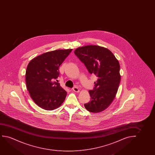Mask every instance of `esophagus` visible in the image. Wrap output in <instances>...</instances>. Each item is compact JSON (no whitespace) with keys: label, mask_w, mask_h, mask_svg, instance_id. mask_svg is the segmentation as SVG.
Segmentation results:
<instances>
[{"label":"esophagus","mask_w":155,"mask_h":155,"mask_svg":"<svg viewBox=\"0 0 155 155\" xmlns=\"http://www.w3.org/2000/svg\"><path fill=\"white\" fill-rule=\"evenodd\" d=\"M72 90L74 91V92H76V93H78L80 91V90L78 88H77L76 87H74L72 88Z\"/></svg>","instance_id":"34e87169"}]
</instances>
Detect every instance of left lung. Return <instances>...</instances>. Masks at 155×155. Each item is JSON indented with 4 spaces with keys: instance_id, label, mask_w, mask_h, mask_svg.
<instances>
[{
    "instance_id": "8db88e82",
    "label": "left lung",
    "mask_w": 155,
    "mask_h": 155,
    "mask_svg": "<svg viewBox=\"0 0 155 155\" xmlns=\"http://www.w3.org/2000/svg\"><path fill=\"white\" fill-rule=\"evenodd\" d=\"M74 53L88 72L97 77L95 87L89 91L91 101L84 104L85 107L91 112H102L112 103L118 90L121 81L119 61L110 50L95 45L79 47Z\"/></svg>"
}]
</instances>
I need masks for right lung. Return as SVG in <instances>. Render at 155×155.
I'll use <instances>...</instances> for the list:
<instances>
[{"label": "right lung", "instance_id": "add662e5", "mask_svg": "<svg viewBox=\"0 0 155 155\" xmlns=\"http://www.w3.org/2000/svg\"><path fill=\"white\" fill-rule=\"evenodd\" d=\"M72 49L43 53L29 62L26 71V87L32 100L41 108L53 110L64 102L67 91L55 81L59 68Z\"/></svg>", "mask_w": 155, "mask_h": 155}]
</instances>
